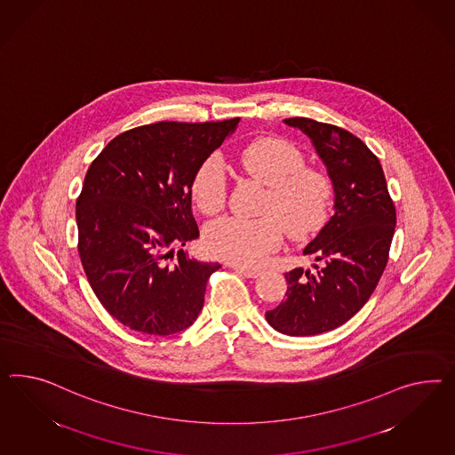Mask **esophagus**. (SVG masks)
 Here are the masks:
<instances>
[{
    "label": "esophagus",
    "instance_id": "1",
    "mask_svg": "<svg viewBox=\"0 0 455 455\" xmlns=\"http://www.w3.org/2000/svg\"><path fill=\"white\" fill-rule=\"evenodd\" d=\"M234 270L236 273H240V275H243L246 278H257L261 275V271L253 270V268H246V267H238V265H234Z\"/></svg>",
    "mask_w": 455,
    "mask_h": 455
}]
</instances>
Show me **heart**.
I'll use <instances>...</instances> for the list:
<instances>
[{
    "label": "heart",
    "mask_w": 455,
    "mask_h": 455,
    "mask_svg": "<svg viewBox=\"0 0 455 455\" xmlns=\"http://www.w3.org/2000/svg\"><path fill=\"white\" fill-rule=\"evenodd\" d=\"M246 172L270 185L261 217L227 215L212 221L205 245L219 259L243 267H259L282 243L284 230L295 238L318 232L328 219L332 188L330 179L316 169L303 167V154L282 139H259L242 156ZM225 169L217 156L205 160L192 182L196 207L213 215L225 205ZM280 218L283 221H278Z\"/></svg>",
    "instance_id": "1"
}]
</instances>
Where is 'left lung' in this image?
<instances>
[{
    "label": "left lung",
    "mask_w": 455,
    "mask_h": 455,
    "mask_svg": "<svg viewBox=\"0 0 455 455\" xmlns=\"http://www.w3.org/2000/svg\"><path fill=\"white\" fill-rule=\"evenodd\" d=\"M309 137L334 190V213L303 250L313 270L284 275L286 298L267 311L273 330L315 336L351 320L366 305L386 268L395 207L381 162L356 135L307 117L284 119Z\"/></svg>",
    "instance_id": "8db88e82"
}]
</instances>
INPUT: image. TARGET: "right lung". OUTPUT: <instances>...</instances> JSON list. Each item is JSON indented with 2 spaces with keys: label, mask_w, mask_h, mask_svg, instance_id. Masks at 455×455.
<instances>
[{
  "label": "right lung",
  "mask_w": 455,
  "mask_h": 455,
  "mask_svg": "<svg viewBox=\"0 0 455 455\" xmlns=\"http://www.w3.org/2000/svg\"><path fill=\"white\" fill-rule=\"evenodd\" d=\"M221 123H157L117 135L87 169L76 202L79 257L92 291L134 331L169 336L194 324L220 263L175 246L198 238L192 182L232 135Z\"/></svg>",
  "instance_id": "right-lung-1"
}]
</instances>
